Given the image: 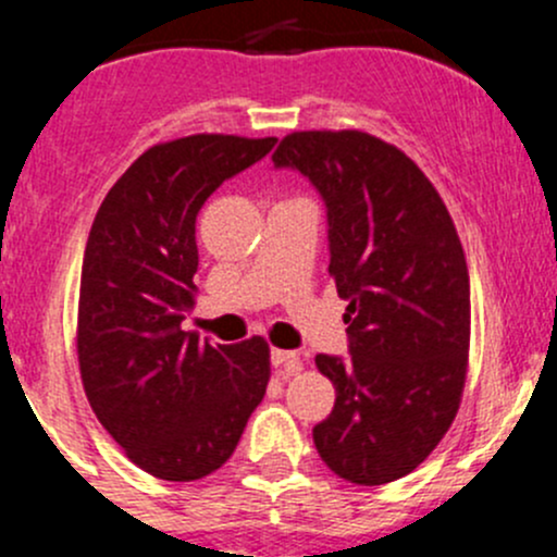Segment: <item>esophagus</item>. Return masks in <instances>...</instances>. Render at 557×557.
<instances>
[{"label": "esophagus", "instance_id": "1", "mask_svg": "<svg viewBox=\"0 0 557 557\" xmlns=\"http://www.w3.org/2000/svg\"><path fill=\"white\" fill-rule=\"evenodd\" d=\"M272 363L274 367H283L288 374L301 372V358H299V352H294V350H277V347H274Z\"/></svg>", "mask_w": 557, "mask_h": 557}]
</instances>
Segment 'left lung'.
<instances>
[{
	"label": "left lung",
	"instance_id": "8db88e82",
	"mask_svg": "<svg viewBox=\"0 0 557 557\" xmlns=\"http://www.w3.org/2000/svg\"><path fill=\"white\" fill-rule=\"evenodd\" d=\"M272 161L323 196L329 274L350 301V361L314 358L336 391L314 447L347 482L401 480L447 434L469 372V267L450 212L404 150L358 128L290 132Z\"/></svg>",
	"mask_w": 557,
	"mask_h": 557
}]
</instances>
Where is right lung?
<instances>
[{
	"label": "right lung",
	"mask_w": 557,
	"mask_h": 557,
	"mask_svg": "<svg viewBox=\"0 0 557 557\" xmlns=\"http://www.w3.org/2000/svg\"><path fill=\"white\" fill-rule=\"evenodd\" d=\"M274 137L190 134L145 150L104 196L77 299L83 391L107 434L148 474L190 482L232 458L272 367L263 336L210 345L180 331L194 310L196 215Z\"/></svg>",
	"instance_id": "right-lung-1"
}]
</instances>
